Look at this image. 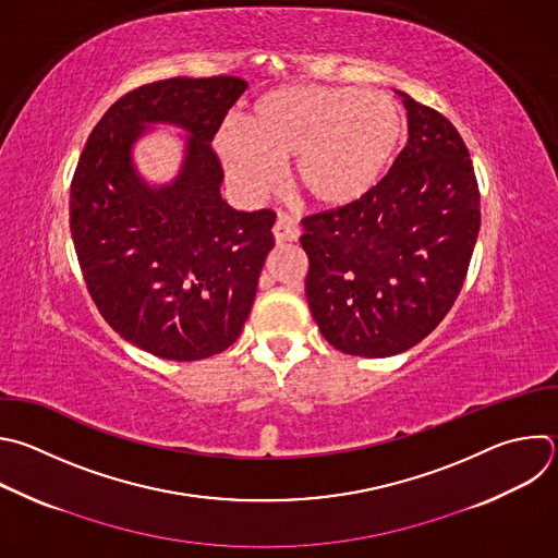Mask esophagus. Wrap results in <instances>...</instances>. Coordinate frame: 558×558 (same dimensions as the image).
<instances>
[{"label": "esophagus", "instance_id": "esophagus-1", "mask_svg": "<svg viewBox=\"0 0 558 558\" xmlns=\"http://www.w3.org/2000/svg\"><path fill=\"white\" fill-rule=\"evenodd\" d=\"M274 236H276L278 243H293V241L300 239V230H298V226L293 223L291 217L280 215L276 226H274Z\"/></svg>", "mask_w": 558, "mask_h": 558}]
</instances>
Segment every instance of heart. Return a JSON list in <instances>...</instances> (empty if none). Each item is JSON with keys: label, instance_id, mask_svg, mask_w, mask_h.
Returning a JSON list of instances; mask_svg holds the SVG:
<instances>
[{"label": "heart", "instance_id": "b5f03b06", "mask_svg": "<svg viewBox=\"0 0 558 558\" xmlns=\"http://www.w3.org/2000/svg\"><path fill=\"white\" fill-rule=\"evenodd\" d=\"M405 137L401 107L354 87L282 85L241 116V137L221 133L217 150L236 189L260 199L289 168L293 193L322 210L365 197L392 166Z\"/></svg>", "mask_w": 558, "mask_h": 558}]
</instances>
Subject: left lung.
I'll use <instances>...</instances> for the list:
<instances>
[{
	"label": "left lung",
	"mask_w": 558,
	"mask_h": 558,
	"mask_svg": "<svg viewBox=\"0 0 558 558\" xmlns=\"http://www.w3.org/2000/svg\"><path fill=\"white\" fill-rule=\"evenodd\" d=\"M410 140L359 202L308 215L306 300L330 345L390 356L425 339L451 311L480 232L469 148L436 109L403 94Z\"/></svg>",
	"instance_id": "1"
}]
</instances>
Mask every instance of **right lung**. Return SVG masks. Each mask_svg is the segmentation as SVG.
I'll use <instances>...</instances> for the list:
<instances>
[{"instance_id": "add662e5", "label": "right lung", "mask_w": 558, "mask_h": 558, "mask_svg": "<svg viewBox=\"0 0 558 558\" xmlns=\"http://www.w3.org/2000/svg\"><path fill=\"white\" fill-rule=\"evenodd\" d=\"M245 89L236 76H174L126 92L89 133L72 177L70 230L87 291L122 339L161 359H208L239 339L276 243L274 210L239 213L219 193L210 142ZM148 121L192 135L182 172L161 190L130 163Z\"/></svg>"}]
</instances>
